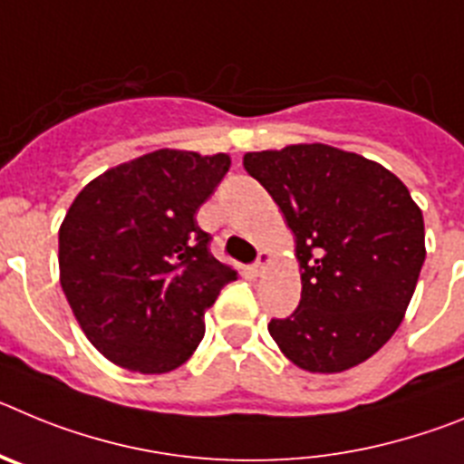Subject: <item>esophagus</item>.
I'll return each mask as SVG.
<instances>
[{"label": "esophagus", "instance_id": "34e87169", "mask_svg": "<svg viewBox=\"0 0 464 464\" xmlns=\"http://www.w3.org/2000/svg\"><path fill=\"white\" fill-rule=\"evenodd\" d=\"M269 262H272V256H269L267 251H260V256H257V262L253 265V272L256 274H262L265 272V267H267Z\"/></svg>", "mask_w": 464, "mask_h": 464}]
</instances>
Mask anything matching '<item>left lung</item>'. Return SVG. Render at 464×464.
<instances>
[{
  "mask_svg": "<svg viewBox=\"0 0 464 464\" xmlns=\"http://www.w3.org/2000/svg\"><path fill=\"white\" fill-rule=\"evenodd\" d=\"M295 235L299 306L269 323L299 370L337 374L400 327L425 262L423 211L383 165L327 143L244 155Z\"/></svg>",
  "mask_w": 464,
  "mask_h": 464,
  "instance_id": "obj_1",
  "label": "left lung"
}]
</instances>
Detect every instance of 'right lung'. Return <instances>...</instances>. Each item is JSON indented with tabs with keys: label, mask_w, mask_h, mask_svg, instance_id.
<instances>
[{
	"label": "right lung",
	"mask_w": 464,
	"mask_h": 464,
	"mask_svg": "<svg viewBox=\"0 0 464 464\" xmlns=\"http://www.w3.org/2000/svg\"><path fill=\"white\" fill-rule=\"evenodd\" d=\"M225 153L160 149L111 167L60 225V283L97 351L139 374L181 367L204 311L237 272L208 251L195 213L227 174Z\"/></svg>",
	"instance_id": "add662e5"
}]
</instances>
